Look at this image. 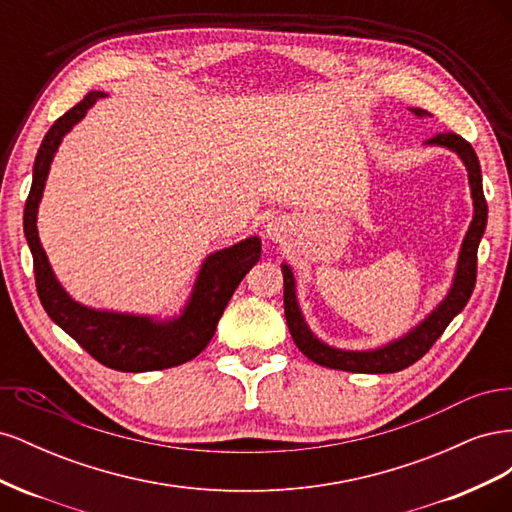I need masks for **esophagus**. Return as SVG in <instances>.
Masks as SVG:
<instances>
[{
  "label": "esophagus",
  "instance_id": "1",
  "mask_svg": "<svg viewBox=\"0 0 512 512\" xmlns=\"http://www.w3.org/2000/svg\"><path fill=\"white\" fill-rule=\"evenodd\" d=\"M265 237L271 243H282L288 237V226L284 220H273L265 226Z\"/></svg>",
  "mask_w": 512,
  "mask_h": 512
}]
</instances>
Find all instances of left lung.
<instances>
[{
    "label": "left lung",
    "instance_id": "left-lung-1",
    "mask_svg": "<svg viewBox=\"0 0 512 512\" xmlns=\"http://www.w3.org/2000/svg\"><path fill=\"white\" fill-rule=\"evenodd\" d=\"M410 111L416 117L429 115L427 111H423V108H410ZM425 145H438L457 153L461 162L466 164L470 192L474 200V218L461 243L451 290L446 292L442 303L404 337L393 339V342L374 350H342V348H333L329 344L320 342V339L312 333V329L307 327L297 301V284H294L292 269L284 262L282 265L284 314H286L290 335L294 339V344H297V348L307 356V359H312L322 367L354 371V374H393V371L406 369L421 359L425 352H429V348L438 342V337L444 333V329L451 324V320L461 312V309L466 307V303L472 297V290L476 284V252L487 226V200L483 194V175H480L476 151L472 149V145L466 141V138H461L459 134H453V132L436 134L433 138H429Z\"/></svg>",
    "mask_w": 512,
    "mask_h": 512
}]
</instances>
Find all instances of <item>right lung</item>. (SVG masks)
Returning <instances> with one entry per match:
<instances>
[{"instance_id":"1","label":"right lung","mask_w":512,"mask_h":512,"mask_svg":"<svg viewBox=\"0 0 512 512\" xmlns=\"http://www.w3.org/2000/svg\"><path fill=\"white\" fill-rule=\"evenodd\" d=\"M104 96V91H89L79 104L72 106L68 113L53 123L38 149L32 190H29L23 213L25 239L34 256L36 290L49 318L98 363L117 371H130V374L168 369L192 361L207 348L232 292L237 290L245 273L260 258V239H243L209 254L198 271L192 297L179 318L153 320L149 316L104 312V309H94L74 301L57 282L40 243L36 226L38 205L55 151L64 141V136Z\"/></svg>"}]
</instances>
